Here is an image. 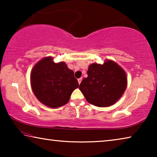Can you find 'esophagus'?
I'll return each instance as SVG.
<instances>
[{"instance_id": "1", "label": "esophagus", "mask_w": 157, "mask_h": 157, "mask_svg": "<svg viewBox=\"0 0 157 157\" xmlns=\"http://www.w3.org/2000/svg\"><path fill=\"white\" fill-rule=\"evenodd\" d=\"M82 80V78H79V79H78V83H79V84L81 83Z\"/></svg>"}]
</instances>
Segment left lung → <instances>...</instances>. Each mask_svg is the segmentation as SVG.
Instances as JSON below:
<instances>
[{
    "instance_id": "obj_1",
    "label": "left lung",
    "mask_w": 157,
    "mask_h": 157,
    "mask_svg": "<svg viewBox=\"0 0 157 157\" xmlns=\"http://www.w3.org/2000/svg\"><path fill=\"white\" fill-rule=\"evenodd\" d=\"M88 77L82 79L79 89L87 102L96 107H109L120 99L127 85L126 73L118 63L106 60L103 64L89 66Z\"/></svg>"
}]
</instances>
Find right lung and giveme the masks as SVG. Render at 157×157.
I'll return each mask as SVG.
<instances>
[{"label":"right lung","mask_w":157,"mask_h":157,"mask_svg":"<svg viewBox=\"0 0 157 157\" xmlns=\"http://www.w3.org/2000/svg\"><path fill=\"white\" fill-rule=\"evenodd\" d=\"M30 82L37 99L51 108L66 105L73 91L79 86L74 72L66 63H55L51 57L43 58L34 65Z\"/></svg>","instance_id":"right-lung-1"}]
</instances>
